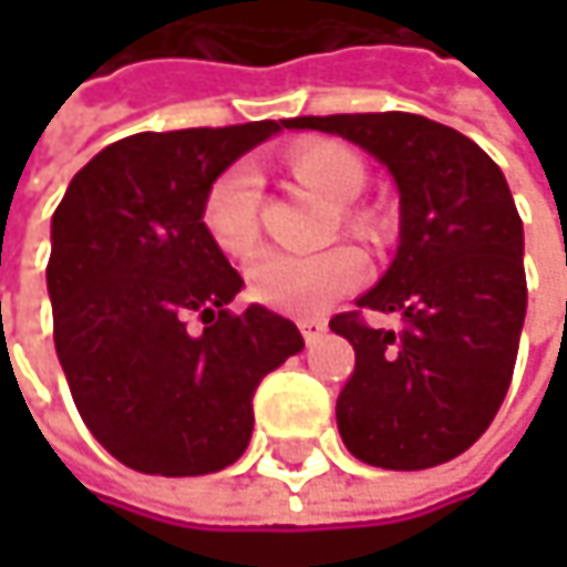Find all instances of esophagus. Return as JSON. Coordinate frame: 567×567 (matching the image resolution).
Here are the masks:
<instances>
[{
    "label": "esophagus",
    "mask_w": 567,
    "mask_h": 567,
    "mask_svg": "<svg viewBox=\"0 0 567 567\" xmlns=\"http://www.w3.org/2000/svg\"><path fill=\"white\" fill-rule=\"evenodd\" d=\"M298 328H301L305 344H315V341H321V338H324L328 321H321V318H298Z\"/></svg>",
    "instance_id": "1"
}]
</instances>
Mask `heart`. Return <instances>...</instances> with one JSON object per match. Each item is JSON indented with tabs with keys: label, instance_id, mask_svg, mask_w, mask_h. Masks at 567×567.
I'll return each mask as SVG.
<instances>
[{
	"label": "heart",
	"instance_id": "heart-1",
	"mask_svg": "<svg viewBox=\"0 0 567 567\" xmlns=\"http://www.w3.org/2000/svg\"><path fill=\"white\" fill-rule=\"evenodd\" d=\"M288 171L331 203H348L364 189V161L331 141L301 144L288 157ZM262 176L252 161H236L216 173L203 193L199 223L206 236L229 256H246L259 243ZM368 276V259L354 246H331L308 256L266 252L249 269V291L288 315H315L354 291Z\"/></svg>",
	"mask_w": 567,
	"mask_h": 567
}]
</instances>
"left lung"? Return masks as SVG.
I'll use <instances>...</instances> for the list:
<instances>
[{
	"mask_svg": "<svg viewBox=\"0 0 567 567\" xmlns=\"http://www.w3.org/2000/svg\"><path fill=\"white\" fill-rule=\"evenodd\" d=\"M378 157L400 189V246L358 311L331 318L354 344L338 396L344 446L381 470H430L470 450L509 391L525 321L522 219L509 183L466 134L420 114L295 117ZM361 307L396 310L400 332Z\"/></svg>",
	"mask_w": 567,
	"mask_h": 567,
	"instance_id": "left-lung-1",
	"label": "left lung"
}]
</instances>
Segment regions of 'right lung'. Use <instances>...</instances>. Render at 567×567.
Here are the masks:
<instances>
[{
	"label": "right lung",
	"instance_id": "right-lung-1",
	"mask_svg": "<svg viewBox=\"0 0 567 567\" xmlns=\"http://www.w3.org/2000/svg\"><path fill=\"white\" fill-rule=\"evenodd\" d=\"M282 127L124 137L58 203L45 269L58 361L84 426L137 473L203 476L236 463L259 381L305 348L282 315L229 308L243 276L199 223L209 179Z\"/></svg>",
	"mask_w": 567,
	"mask_h": 567
}]
</instances>
